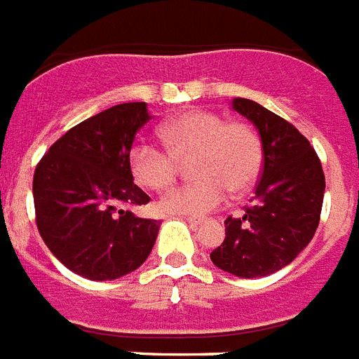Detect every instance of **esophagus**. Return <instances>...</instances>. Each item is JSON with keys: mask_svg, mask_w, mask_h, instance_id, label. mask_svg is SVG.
Wrapping results in <instances>:
<instances>
[{"mask_svg": "<svg viewBox=\"0 0 359 359\" xmlns=\"http://www.w3.org/2000/svg\"><path fill=\"white\" fill-rule=\"evenodd\" d=\"M186 222L191 224V226H199V224L203 222V218H198V216H188V218H186Z\"/></svg>", "mask_w": 359, "mask_h": 359, "instance_id": "esophagus-1", "label": "esophagus"}]
</instances>
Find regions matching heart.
I'll return each mask as SVG.
<instances>
[{
    "label": "heart",
    "mask_w": 359,
    "mask_h": 359,
    "mask_svg": "<svg viewBox=\"0 0 359 359\" xmlns=\"http://www.w3.org/2000/svg\"><path fill=\"white\" fill-rule=\"evenodd\" d=\"M168 149L139 139L128 154L133 179L147 190L163 191L179 175V160L191 154V173L198 179L169 191L161 210L169 215L201 216L218 209L229 190L239 194L258 179L264 144L252 126L226 120L207 109H194L169 118L160 128Z\"/></svg>",
    "instance_id": "heart-1"
}]
</instances>
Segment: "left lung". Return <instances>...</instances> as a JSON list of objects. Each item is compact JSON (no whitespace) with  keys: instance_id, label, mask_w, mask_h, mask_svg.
Masks as SVG:
<instances>
[{"instance_id":"left-lung-1","label":"left lung","mask_w":359,"mask_h":359,"mask_svg":"<svg viewBox=\"0 0 359 359\" xmlns=\"http://www.w3.org/2000/svg\"><path fill=\"white\" fill-rule=\"evenodd\" d=\"M231 105L256 126L264 169L252 205L243 218H226V239L210 259L235 277H267L292 264L314 237L324 201V171L295 126L252 100L235 97Z\"/></svg>"}]
</instances>
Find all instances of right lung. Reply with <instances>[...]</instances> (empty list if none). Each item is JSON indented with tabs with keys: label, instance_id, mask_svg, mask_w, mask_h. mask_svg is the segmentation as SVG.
<instances>
[{
	"label": "right lung",
	"instance_id": "add662e5",
	"mask_svg": "<svg viewBox=\"0 0 359 359\" xmlns=\"http://www.w3.org/2000/svg\"><path fill=\"white\" fill-rule=\"evenodd\" d=\"M150 118L143 101L111 107L71 128L35 168L37 229L48 250L81 277H124L154 246L160 222L122 209L150 201L128 163L137 131Z\"/></svg>",
	"mask_w": 359,
	"mask_h": 359
}]
</instances>
